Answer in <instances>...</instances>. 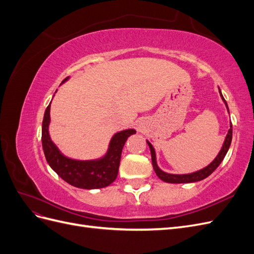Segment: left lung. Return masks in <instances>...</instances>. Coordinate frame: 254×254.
<instances>
[{"label": "left lung", "mask_w": 254, "mask_h": 254, "mask_svg": "<svg viewBox=\"0 0 254 254\" xmlns=\"http://www.w3.org/2000/svg\"><path fill=\"white\" fill-rule=\"evenodd\" d=\"M219 93H220V96L222 98V101H224L225 104H226L227 109L229 110L227 102L225 101L224 96H222L220 90H219ZM231 141H232V123H231V124H230V129H229L228 134L226 136L225 143H224V145H222V148L220 149L217 157L214 159L213 162L211 164L207 165L206 167L202 168V170H200V171L195 172V173H191V174H188V175H172V174H167V173H164V172L161 171L160 168L158 167V165H157L155 149H153L152 145L148 141H147V144H148L149 148H150L151 162H152L153 170H155L157 176L159 177L161 180H163V181L168 182V183H190V182H197V181H200V180L205 179L206 177H209L215 170H216V168L219 166V164L222 162V160H224V158L226 157L227 152L229 150L230 145H231Z\"/></svg>", "instance_id": "left-lung-1"}]
</instances>
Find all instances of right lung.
Instances as JSON below:
<instances>
[{"instance_id": "1", "label": "right lung", "mask_w": 254, "mask_h": 254, "mask_svg": "<svg viewBox=\"0 0 254 254\" xmlns=\"http://www.w3.org/2000/svg\"><path fill=\"white\" fill-rule=\"evenodd\" d=\"M50 109L51 103L44 112L42 122V147L50 166L60 178L75 188L92 190L110 186L118 177L123 147L128 136L135 133V130L127 129L114 134L110 141L108 151L102 159L89 161L74 160L64 156L51 140L49 134Z\"/></svg>"}]
</instances>
